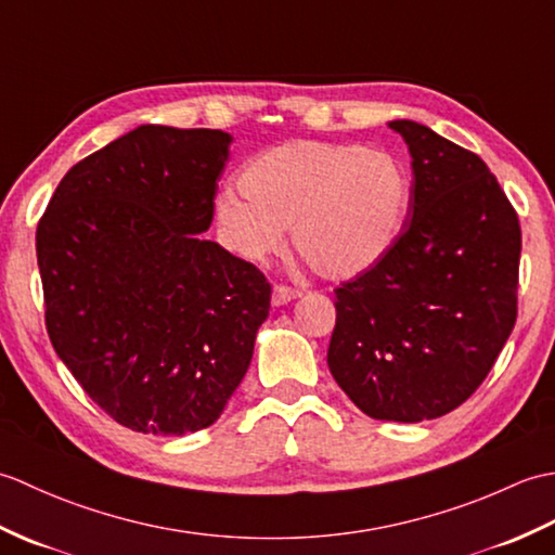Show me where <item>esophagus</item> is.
<instances>
[{
	"mask_svg": "<svg viewBox=\"0 0 555 555\" xmlns=\"http://www.w3.org/2000/svg\"><path fill=\"white\" fill-rule=\"evenodd\" d=\"M300 298V291L293 288V286H286V284H276L274 286V293H271V302L274 305H286L291 300Z\"/></svg>",
	"mask_w": 555,
	"mask_h": 555,
	"instance_id": "1",
	"label": "esophagus"
}]
</instances>
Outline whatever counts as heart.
<instances>
[{"label": "heart", "instance_id": "heart-1", "mask_svg": "<svg viewBox=\"0 0 555 555\" xmlns=\"http://www.w3.org/2000/svg\"><path fill=\"white\" fill-rule=\"evenodd\" d=\"M241 191H221L217 227L229 250L264 262L291 227L296 253L324 279H350L379 264L410 207V176L386 152L293 140L245 164Z\"/></svg>", "mask_w": 555, "mask_h": 555}]
</instances>
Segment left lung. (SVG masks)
Instances as JSON below:
<instances>
[{"mask_svg":"<svg viewBox=\"0 0 555 555\" xmlns=\"http://www.w3.org/2000/svg\"><path fill=\"white\" fill-rule=\"evenodd\" d=\"M412 157L410 207L379 264L344 281L326 362L364 415L422 422L463 405L517 320L522 233L475 152L388 124Z\"/></svg>","mask_w":555,"mask_h":555,"instance_id":"1","label":"left lung"}]
</instances>
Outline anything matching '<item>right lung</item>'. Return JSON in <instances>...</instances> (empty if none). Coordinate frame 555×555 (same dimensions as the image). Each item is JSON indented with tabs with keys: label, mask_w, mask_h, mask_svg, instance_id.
Returning a JSON list of instances; mask_svg holds the SVG:
<instances>
[{
	"label": "right lung",
	"mask_w": 555,
	"mask_h": 555,
	"mask_svg": "<svg viewBox=\"0 0 555 555\" xmlns=\"http://www.w3.org/2000/svg\"><path fill=\"white\" fill-rule=\"evenodd\" d=\"M231 135L138 126L64 176L38 221L44 326L95 403L140 434L205 429L250 367L271 284L197 233Z\"/></svg>",
	"instance_id": "add662e5"
}]
</instances>
